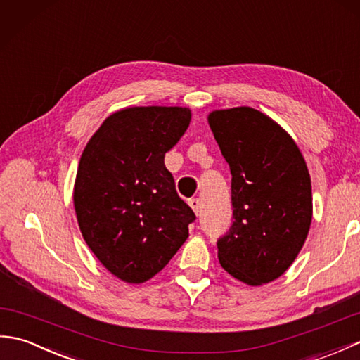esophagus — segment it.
Segmentation results:
<instances>
[{
	"label": "esophagus",
	"instance_id": "1",
	"mask_svg": "<svg viewBox=\"0 0 360 360\" xmlns=\"http://www.w3.org/2000/svg\"><path fill=\"white\" fill-rule=\"evenodd\" d=\"M188 204H190V207H192L193 212L198 215V213H200V205H201L200 200H198V198H192V200H188Z\"/></svg>",
	"mask_w": 360,
	"mask_h": 360
}]
</instances>
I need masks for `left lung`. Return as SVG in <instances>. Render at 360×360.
<instances>
[{
	"label": "left lung",
	"mask_w": 360,
	"mask_h": 360,
	"mask_svg": "<svg viewBox=\"0 0 360 360\" xmlns=\"http://www.w3.org/2000/svg\"><path fill=\"white\" fill-rule=\"evenodd\" d=\"M209 125L232 173V226L217 241L224 271L250 286L286 272L312 218L308 167L285 129L249 106L213 111Z\"/></svg>",
	"instance_id": "left-lung-1"
}]
</instances>
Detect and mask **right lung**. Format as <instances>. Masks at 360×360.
<instances>
[{
	"mask_svg": "<svg viewBox=\"0 0 360 360\" xmlns=\"http://www.w3.org/2000/svg\"><path fill=\"white\" fill-rule=\"evenodd\" d=\"M190 119L179 106L120 110L83 150L74 187L80 231L98 262L127 283L162 271L196 219L164 164Z\"/></svg>",
	"mask_w": 360,
	"mask_h": 360,
	"instance_id": "right-lung-1",
	"label": "right lung"
}]
</instances>
